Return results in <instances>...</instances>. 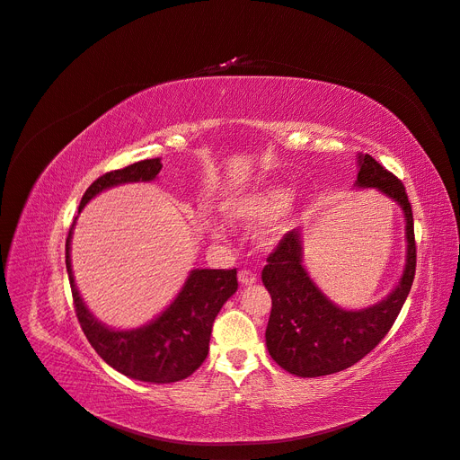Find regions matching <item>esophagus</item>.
Masks as SVG:
<instances>
[{
  "label": "esophagus",
  "instance_id": "obj_1",
  "mask_svg": "<svg viewBox=\"0 0 460 460\" xmlns=\"http://www.w3.org/2000/svg\"><path fill=\"white\" fill-rule=\"evenodd\" d=\"M238 281L243 283L244 287H248V285H253L257 281V276L252 270H240L238 272Z\"/></svg>",
  "mask_w": 460,
  "mask_h": 460
}]
</instances>
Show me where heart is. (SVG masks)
Here are the masks:
<instances>
[{"label":"heart","mask_w":460,"mask_h":460,"mask_svg":"<svg viewBox=\"0 0 460 460\" xmlns=\"http://www.w3.org/2000/svg\"><path fill=\"white\" fill-rule=\"evenodd\" d=\"M295 207V196L283 184H262L248 191L234 193L222 205L226 220L236 227L253 229L264 227L257 233V243L262 248L274 246L287 224V216ZM214 234H220V227H212Z\"/></svg>","instance_id":"b5f03b06"}]
</instances>
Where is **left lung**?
<instances>
[{"instance_id": "8db88e82", "label": "left lung", "mask_w": 460, "mask_h": 460, "mask_svg": "<svg viewBox=\"0 0 460 460\" xmlns=\"http://www.w3.org/2000/svg\"><path fill=\"white\" fill-rule=\"evenodd\" d=\"M358 188H376L394 199L406 220V262L401 281L382 302L366 309L335 305L302 264L300 229L288 231L269 255L262 283L272 296L267 349L291 375L315 378L340 373L367 356L394 326L416 274L412 207L402 182L373 156H358Z\"/></svg>"}]
</instances>
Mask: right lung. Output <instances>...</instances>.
Listing matches in <instances>:
<instances>
[{
	"label": "right lung",
	"instance_id": "1",
	"mask_svg": "<svg viewBox=\"0 0 460 460\" xmlns=\"http://www.w3.org/2000/svg\"><path fill=\"white\" fill-rule=\"evenodd\" d=\"M160 158L141 160L115 169L96 179L84 193L78 212L101 191L127 184L149 182L160 173ZM75 227V224H72ZM65 244V262L75 300L76 317L91 347L108 366L134 380L169 384L179 382L196 371L208 354L212 324L222 305L236 293V269L191 270L177 298L149 324L136 330H113L102 324L82 300L70 264V238Z\"/></svg>",
	"mask_w": 460,
	"mask_h": 460
}]
</instances>
